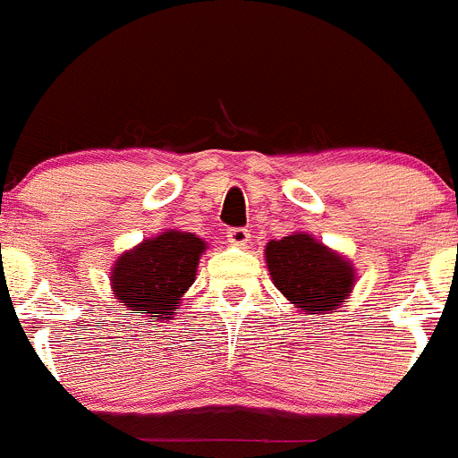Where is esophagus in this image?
<instances>
[{
  "label": "esophagus",
  "instance_id": "34e87169",
  "mask_svg": "<svg viewBox=\"0 0 458 458\" xmlns=\"http://www.w3.org/2000/svg\"><path fill=\"white\" fill-rule=\"evenodd\" d=\"M249 238H251V233H249V229L244 227H233L227 231V240L233 247H244V244L249 242Z\"/></svg>",
  "mask_w": 458,
  "mask_h": 458
}]
</instances>
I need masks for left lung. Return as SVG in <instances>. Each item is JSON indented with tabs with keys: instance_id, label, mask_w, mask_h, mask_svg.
<instances>
[{
	"instance_id": "obj_1",
	"label": "left lung",
	"mask_w": 458,
	"mask_h": 458,
	"mask_svg": "<svg viewBox=\"0 0 458 458\" xmlns=\"http://www.w3.org/2000/svg\"><path fill=\"white\" fill-rule=\"evenodd\" d=\"M265 258L276 287L305 314L338 310L354 289L352 262L305 231L267 242Z\"/></svg>"
}]
</instances>
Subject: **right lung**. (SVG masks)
I'll list each match as a JSON object with an SVG mask.
<instances>
[{
  "label": "right lung",
  "instance_id": "obj_1",
  "mask_svg": "<svg viewBox=\"0 0 458 458\" xmlns=\"http://www.w3.org/2000/svg\"><path fill=\"white\" fill-rule=\"evenodd\" d=\"M205 249L207 242L196 233L162 231L117 258L108 276L113 293L131 316H148V323L171 320L196 280Z\"/></svg>",
  "mask_w": 458,
  "mask_h": 458
}]
</instances>
